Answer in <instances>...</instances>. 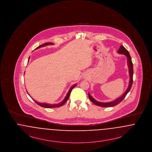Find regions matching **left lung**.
<instances>
[{
	"instance_id": "obj_1",
	"label": "left lung",
	"mask_w": 152,
	"mask_h": 152,
	"mask_svg": "<svg viewBox=\"0 0 152 152\" xmlns=\"http://www.w3.org/2000/svg\"><path fill=\"white\" fill-rule=\"evenodd\" d=\"M117 52L118 53H120V54H124V55H126V57H127V63H128V68H129V76H130L129 86L128 87V89H126V92L121 96H120L119 98L115 100L112 101V102H101L96 101L88 93V97H89V99H90V100L92 101L95 105H96L97 106H100V107H112L116 106L117 104L120 103L124 99V98L125 97V96H126L127 94L129 92V91H130V89L132 88V86L133 68V63H132V58L130 57V54H129V53L128 50L123 45L120 46V48L118 49V51H117Z\"/></svg>"
}]
</instances>
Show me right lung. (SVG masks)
Masks as SVG:
<instances>
[{
  "label": "right lung",
  "instance_id": "1",
  "mask_svg": "<svg viewBox=\"0 0 152 152\" xmlns=\"http://www.w3.org/2000/svg\"><path fill=\"white\" fill-rule=\"evenodd\" d=\"M52 44H53L52 43H46L43 44H42V45L39 46L38 47L36 48V49H37V48H40V47H44V46L47 45H52ZM28 59H29V58ZM28 61H29V60H28ZM76 86V84H75V85L72 86L71 87V88H70V89L69 90V91H68V94H66L65 99H64V100L63 101H61V102L58 103V104H47V103H40V102H38L35 101V100H34V101H35V102H36V104H37V105H39V106L42 107H44V108H58V107H60L62 106L63 105H64L65 102H66V101L68 100V98H69V96H70L71 92L73 88H75ZM27 93H28V92H27Z\"/></svg>",
  "mask_w": 152,
  "mask_h": 152
}]
</instances>
